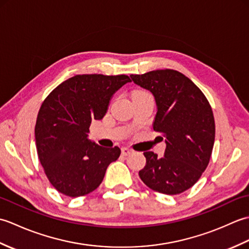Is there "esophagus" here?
Wrapping results in <instances>:
<instances>
[{"label": "esophagus", "instance_id": "obj_1", "mask_svg": "<svg viewBox=\"0 0 249 249\" xmlns=\"http://www.w3.org/2000/svg\"><path fill=\"white\" fill-rule=\"evenodd\" d=\"M131 153H133V150L128 149V147H123V149H122V154L124 156H128Z\"/></svg>", "mask_w": 249, "mask_h": 249}]
</instances>
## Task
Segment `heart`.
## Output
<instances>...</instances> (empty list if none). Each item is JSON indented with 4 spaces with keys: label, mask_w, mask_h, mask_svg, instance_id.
Instances as JSON below:
<instances>
[{
    "label": "heart",
    "mask_w": 249,
    "mask_h": 249,
    "mask_svg": "<svg viewBox=\"0 0 249 249\" xmlns=\"http://www.w3.org/2000/svg\"><path fill=\"white\" fill-rule=\"evenodd\" d=\"M136 93H144V92H141V91H138V92H135L134 94H136Z\"/></svg>",
    "instance_id": "1"
}]
</instances>
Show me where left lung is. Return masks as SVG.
Instances as JSON below:
<instances>
[{"mask_svg":"<svg viewBox=\"0 0 249 249\" xmlns=\"http://www.w3.org/2000/svg\"><path fill=\"white\" fill-rule=\"evenodd\" d=\"M154 95L157 106L153 128L166 141L165 155L144 152L139 177L147 187L178 195L197 183L209 165L215 140L212 108L201 89L178 71L158 70L130 75Z\"/></svg>","mask_w":249,"mask_h":249,"instance_id":"1","label":"left lung"}]
</instances>
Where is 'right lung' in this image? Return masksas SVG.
Returning a JSON list of instances; mask_svg holds the SVG:
<instances>
[{"instance_id":"1","label":"right lung","mask_w":249,"mask_h":249,"mask_svg":"<svg viewBox=\"0 0 249 249\" xmlns=\"http://www.w3.org/2000/svg\"><path fill=\"white\" fill-rule=\"evenodd\" d=\"M126 75H77L57 86L41 104L35 125L36 149L44 171L57 192L75 198L103 182L121 150L89 139L93 120H102Z\"/></svg>"}]
</instances>
